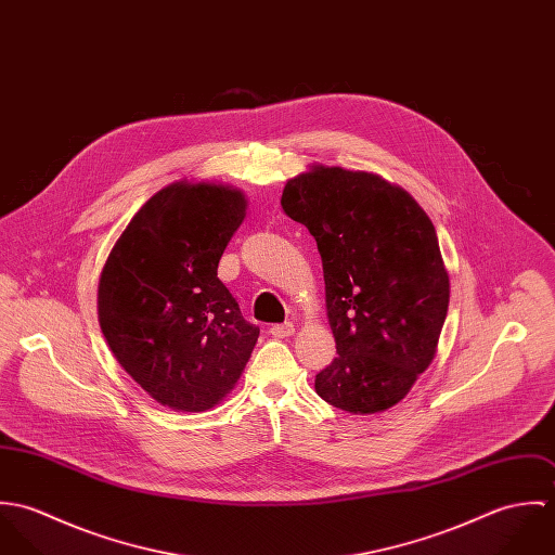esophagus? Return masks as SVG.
I'll list each match as a JSON object with an SVG mask.
<instances>
[{"label":"esophagus","mask_w":555,"mask_h":555,"mask_svg":"<svg viewBox=\"0 0 555 555\" xmlns=\"http://www.w3.org/2000/svg\"><path fill=\"white\" fill-rule=\"evenodd\" d=\"M269 333H271L273 337H278V339H284V337H291V335L295 333V324H293V322H284V324H273V326L269 328Z\"/></svg>","instance_id":"34e87169"}]
</instances>
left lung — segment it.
Masks as SVG:
<instances>
[{
	"label": "left lung",
	"instance_id": "1",
	"mask_svg": "<svg viewBox=\"0 0 555 555\" xmlns=\"http://www.w3.org/2000/svg\"><path fill=\"white\" fill-rule=\"evenodd\" d=\"M282 209L322 258L337 357L318 374V396L352 414L396 405L434 361L449 310L431 220L383 177L320 164L286 181Z\"/></svg>",
	"mask_w": 555,
	"mask_h": 555
}]
</instances>
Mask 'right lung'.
I'll return each instance as SVG.
<instances>
[{
    "mask_svg": "<svg viewBox=\"0 0 555 555\" xmlns=\"http://www.w3.org/2000/svg\"><path fill=\"white\" fill-rule=\"evenodd\" d=\"M245 207L231 185L175 181L137 211L102 269L106 344L134 383L172 410L220 403L256 346L260 328L218 278Z\"/></svg>",
    "mask_w": 555,
    "mask_h": 555,
    "instance_id": "obj_1",
    "label": "right lung"
}]
</instances>
